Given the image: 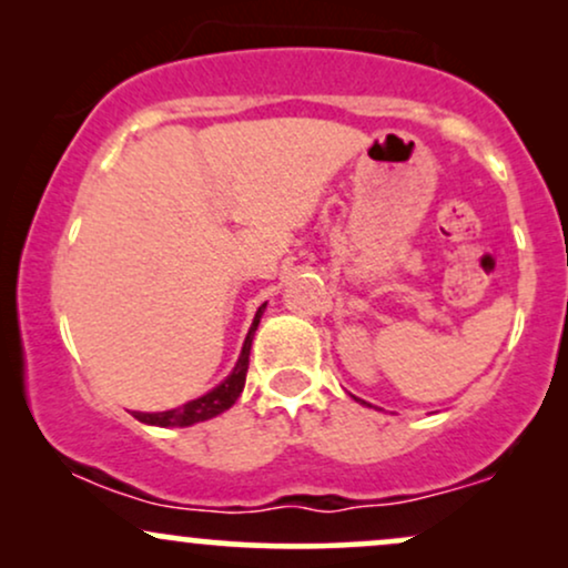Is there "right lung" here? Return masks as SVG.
<instances>
[{
    "instance_id": "right-lung-1",
    "label": "right lung",
    "mask_w": 568,
    "mask_h": 568,
    "mask_svg": "<svg viewBox=\"0 0 568 568\" xmlns=\"http://www.w3.org/2000/svg\"><path fill=\"white\" fill-rule=\"evenodd\" d=\"M262 310H264V306H258L256 317H253V325H251V331H247V336H245V344H243V352H240L237 366H234L232 374L226 376V379L221 382L216 389H211L207 395L197 397V400H189L179 408L160 410V414H141V410H133L135 419L143 422V425H158V427H189V425H197V422L213 419V416H219L221 410L232 408L234 400H237L240 393H243V387H245L247 355H251L253 334H256L258 321H262Z\"/></svg>"
}]
</instances>
